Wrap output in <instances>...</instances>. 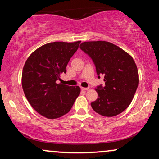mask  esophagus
<instances>
[{
	"instance_id": "1",
	"label": "esophagus",
	"mask_w": 159,
	"mask_h": 159,
	"mask_svg": "<svg viewBox=\"0 0 159 159\" xmlns=\"http://www.w3.org/2000/svg\"><path fill=\"white\" fill-rule=\"evenodd\" d=\"M81 90L86 91V90H89V88H83V87H81Z\"/></svg>"
}]
</instances>
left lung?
Here are the masks:
<instances>
[{"mask_svg": "<svg viewBox=\"0 0 159 159\" xmlns=\"http://www.w3.org/2000/svg\"><path fill=\"white\" fill-rule=\"evenodd\" d=\"M80 48L92 58L98 78L105 85L95 90L98 99L91 103L94 111L107 117L115 116L130 105L139 83L138 71L133 57L117 45L107 41H88Z\"/></svg>", "mask_w": 159, "mask_h": 159, "instance_id": "left-lung-1", "label": "left lung"}]
</instances>
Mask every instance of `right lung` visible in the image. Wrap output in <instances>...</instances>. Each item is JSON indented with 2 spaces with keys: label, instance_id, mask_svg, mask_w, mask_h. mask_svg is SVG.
I'll return each mask as SVG.
<instances>
[{
  "label": "right lung",
  "instance_id": "1",
  "mask_svg": "<svg viewBox=\"0 0 159 159\" xmlns=\"http://www.w3.org/2000/svg\"><path fill=\"white\" fill-rule=\"evenodd\" d=\"M80 43H49L36 49L26 60L21 85L29 104L43 116L55 119L65 115L80 95L79 86L56 83L61 74L66 73L67 64Z\"/></svg>",
  "mask_w": 159,
  "mask_h": 159
}]
</instances>
